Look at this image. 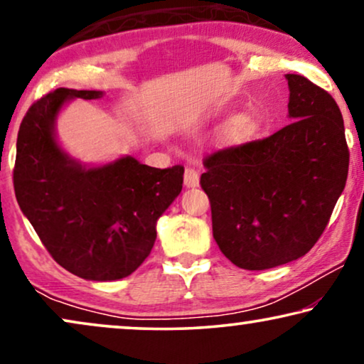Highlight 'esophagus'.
I'll return each mask as SVG.
<instances>
[{
	"instance_id": "34e87169",
	"label": "esophagus",
	"mask_w": 364,
	"mask_h": 364,
	"mask_svg": "<svg viewBox=\"0 0 364 364\" xmlns=\"http://www.w3.org/2000/svg\"><path fill=\"white\" fill-rule=\"evenodd\" d=\"M198 182H200V178H198V172L196 168H186V172H183V186L187 188H196L198 187Z\"/></svg>"
}]
</instances>
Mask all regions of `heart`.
<instances>
[{"instance_id":"heart-1","label":"heart","mask_w":364,"mask_h":364,"mask_svg":"<svg viewBox=\"0 0 364 364\" xmlns=\"http://www.w3.org/2000/svg\"><path fill=\"white\" fill-rule=\"evenodd\" d=\"M262 117L255 111H243L230 117L227 122L223 139L230 146H243L258 137L262 131Z\"/></svg>"}]
</instances>
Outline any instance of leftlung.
I'll list each match as a JSON object with an SVG mask.
<instances>
[{"instance_id": "8db88e82", "label": "left lung", "mask_w": 364, "mask_h": 364, "mask_svg": "<svg viewBox=\"0 0 364 364\" xmlns=\"http://www.w3.org/2000/svg\"><path fill=\"white\" fill-rule=\"evenodd\" d=\"M293 122L273 136L205 159L200 186L218 248L233 265L267 270L306 255L345 188V124L330 94L285 74Z\"/></svg>"}]
</instances>
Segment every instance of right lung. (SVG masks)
Returning a JSON list of instances; mask_svg holds the SVG:
<instances>
[{
  "instance_id": "obj_1",
  "label": "right lung",
  "mask_w": 364,
  "mask_h": 364,
  "mask_svg": "<svg viewBox=\"0 0 364 364\" xmlns=\"http://www.w3.org/2000/svg\"><path fill=\"white\" fill-rule=\"evenodd\" d=\"M102 91L59 87L34 102L18 132L13 182L19 208L63 268L84 280L112 282L151 253L157 220L182 191L183 167L156 168L122 156L86 166L56 136L59 112Z\"/></svg>"
}]
</instances>
